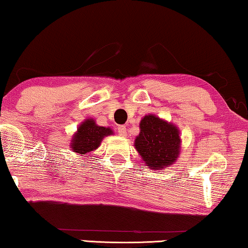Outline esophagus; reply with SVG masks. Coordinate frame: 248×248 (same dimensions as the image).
I'll return each instance as SVG.
<instances>
[{
    "label": "esophagus",
    "instance_id": "1",
    "mask_svg": "<svg viewBox=\"0 0 248 248\" xmlns=\"http://www.w3.org/2000/svg\"><path fill=\"white\" fill-rule=\"evenodd\" d=\"M117 132H118V134H120L121 137H123V138H125V137H126V135H127V133H126V127L123 126V125H121V126H118Z\"/></svg>",
    "mask_w": 248,
    "mask_h": 248
}]
</instances>
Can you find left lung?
<instances>
[{"label": "left lung", "mask_w": 248, "mask_h": 248, "mask_svg": "<svg viewBox=\"0 0 248 248\" xmlns=\"http://www.w3.org/2000/svg\"><path fill=\"white\" fill-rule=\"evenodd\" d=\"M134 148L148 168L161 170L174 165L181 155V133L171 122L148 114L140 122V133L135 138Z\"/></svg>", "instance_id": "obj_1"}]
</instances>
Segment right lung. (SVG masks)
Listing matches in <instances>:
<instances>
[{
  "mask_svg": "<svg viewBox=\"0 0 248 248\" xmlns=\"http://www.w3.org/2000/svg\"><path fill=\"white\" fill-rule=\"evenodd\" d=\"M111 134H114V132L110 127L99 126L93 118H86L72 135L70 148L78 155L87 157L91 151L99 148L105 138Z\"/></svg>",
  "mask_w": 248,
  "mask_h": 248,
  "instance_id": "add662e5",
  "label": "right lung"
}]
</instances>
